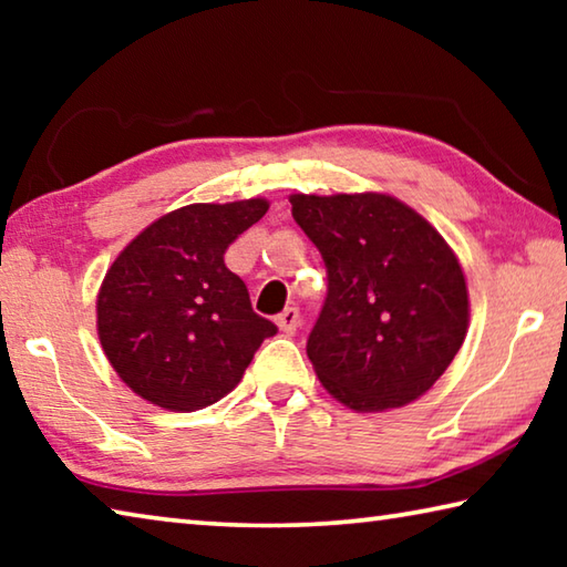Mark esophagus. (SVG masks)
Returning a JSON list of instances; mask_svg holds the SVG:
<instances>
[{
    "label": "esophagus",
    "mask_w": 567,
    "mask_h": 567,
    "mask_svg": "<svg viewBox=\"0 0 567 567\" xmlns=\"http://www.w3.org/2000/svg\"><path fill=\"white\" fill-rule=\"evenodd\" d=\"M277 324L285 334H292L297 328H300V310L297 307H285V310L277 315Z\"/></svg>",
    "instance_id": "esophagus-1"
}]
</instances>
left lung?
<instances>
[{
    "mask_svg": "<svg viewBox=\"0 0 567 567\" xmlns=\"http://www.w3.org/2000/svg\"><path fill=\"white\" fill-rule=\"evenodd\" d=\"M290 203L328 270L307 338L320 382L360 412L417 400L467 332V287L453 249L395 197L292 195Z\"/></svg>",
    "mask_w": 567,
    "mask_h": 567,
    "instance_id": "left-lung-1",
    "label": "left lung"
}]
</instances>
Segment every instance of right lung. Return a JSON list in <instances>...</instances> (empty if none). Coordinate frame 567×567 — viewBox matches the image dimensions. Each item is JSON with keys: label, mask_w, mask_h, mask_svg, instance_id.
<instances>
[{"label": "right lung", "mask_w": 567, "mask_h": 567, "mask_svg": "<svg viewBox=\"0 0 567 567\" xmlns=\"http://www.w3.org/2000/svg\"><path fill=\"white\" fill-rule=\"evenodd\" d=\"M265 199L175 209L122 249L97 297L104 354L155 405L192 412L225 398L277 324L252 310L225 252Z\"/></svg>", "instance_id": "1"}]
</instances>
